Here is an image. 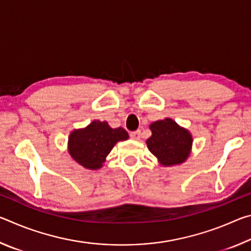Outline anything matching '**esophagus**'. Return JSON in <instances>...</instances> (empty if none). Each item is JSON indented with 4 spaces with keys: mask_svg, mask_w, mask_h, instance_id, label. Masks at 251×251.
Masks as SVG:
<instances>
[{
    "mask_svg": "<svg viewBox=\"0 0 251 251\" xmlns=\"http://www.w3.org/2000/svg\"><path fill=\"white\" fill-rule=\"evenodd\" d=\"M131 139H135V141H138L139 138H141V130H135V131H131L129 134Z\"/></svg>",
    "mask_w": 251,
    "mask_h": 251,
    "instance_id": "esophagus-1",
    "label": "esophagus"
}]
</instances>
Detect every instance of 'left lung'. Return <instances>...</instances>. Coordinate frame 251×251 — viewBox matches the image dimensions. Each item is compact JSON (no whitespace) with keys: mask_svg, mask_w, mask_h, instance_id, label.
Masks as SVG:
<instances>
[{"mask_svg":"<svg viewBox=\"0 0 251 251\" xmlns=\"http://www.w3.org/2000/svg\"><path fill=\"white\" fill-rule=\"evenodd\" d=\"M151 136L147 139V147L164 166L185 161L192 148L193 138L189 131L181 128L171 118L152 123Z\"/></svg>","mask_w":251,"mask_h":251,"instance_id":"obj_1","label":"left lung"}]
</instances>
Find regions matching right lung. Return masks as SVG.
I'll return each mask as SVG.
<instances>
[{
	"label": "right lung",
	"mask_w": 251,
	"mask_h": 251,
	"mask_svg": "<svg viewBox=\"0 0 251 251\" xmlns=\"http://www.w3.org/2000/svg\"><path fill=\"white\" fill-rule=\"evenodd\" d=\"M127 138L128 134L122 127L114 129L106 122L94 121L86 128L74 130L70 135L69 151L83 167L97 169L101 167L114 145Z\"/></svg>",
	"instance_id": "add662e5"
}]
</instances>
